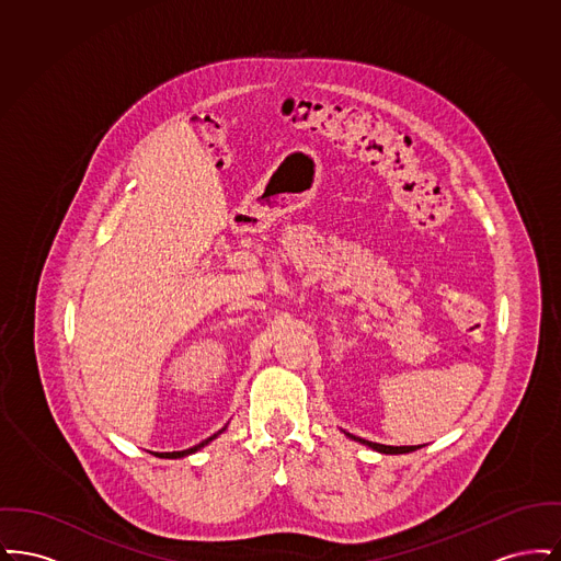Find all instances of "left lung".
<instances>
[{
    "label": "left lung",
    "instance_id": "8db88e82",
    "mask_svg": "<svg viewBox=\"0 0 561 561\" xmlns=\"http://www.w3.org/2000/svg\"><path fill=\"white\" fill-rule=\"evenodd\" d=\"M351 439H355V442H359V444H364V446H368V448H373L376 453L382 454H408L414 453V450H419L421 446H385V444H376V442H368V439H362V437H355V435H351L347 433Z\"/></svg>",
    "mask_w": 561,
    "mask_h": 561
}]
</instances>
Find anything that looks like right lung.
<instances>
[{
  "mask_svg": "<svg viewBox=\"0 0 561 561\" xmlns=\"http://www.w3.org/2000/svg\"><path fill=\"white\" fill-rule=\"evenodd\" d=\"M225 431V427L220 428L218 433H214L213 437H208V439H204L202 444H197V446H193V448H188V450H181V453H158L156 456H160V458H183V456H188V454L197 453L199 448H204L206 444H210L216 435H220Z\"/></svg>",
  "mask_w": 561,
  "mask_h": 561,
  "instance_id": "obj_1",
  "label": "right lung"
}]
</instances>
